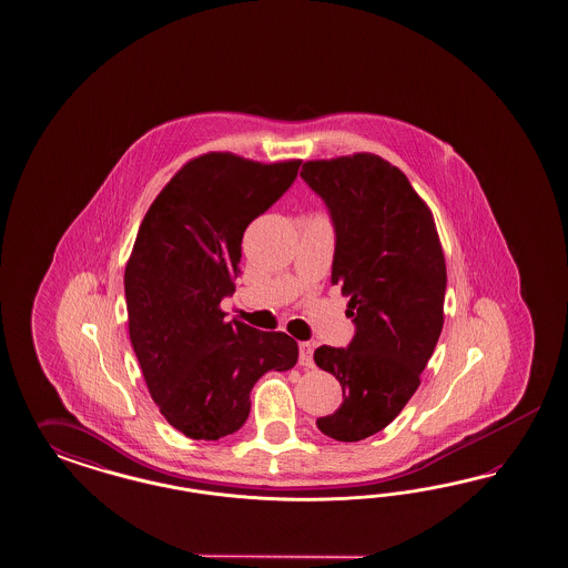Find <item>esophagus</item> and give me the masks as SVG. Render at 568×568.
Segmentation results:
<instances>
[{"mask_svg":"<svg viewBox=\"0 0 568 568\" xmlns=\"http://www.w3.org/2000/svg\"><path fill=\"white\" fill-rule=\"evenodd\" d=\"M300 364L306 366V368L314 366V345L308 344V342L300 344Z\"/></svg>","mask_w":568,"mask_h":568,"instance_id":"esophagus-1","label":"esophagus"}]
</instances>
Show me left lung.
Instances as JSON below:
<instances>
[{
  "label": "left lung",
  "instance_id": "left-lung-1",
  "mask_svg": "<svg viewBox=\"0 0 568 568\" xmlns=\"http://www.w3.org/2000/svg\"><path fill=\"white\" fill-rule=\"evenodd\" d=\"M300 174L331 210V283L349 297L345 314L356 323L347 347L314 352L344 389L342 406L316 427L361 442L385 429L420 385L444 327V247L427 202L381 155L308 160Z\"/></svg>",
  "mask_w": 568,
  "mask_h": 568
}]
</instances>
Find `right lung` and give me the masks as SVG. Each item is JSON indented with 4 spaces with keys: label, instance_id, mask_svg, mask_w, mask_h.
<instances>
[{
    "label": "right lung",
    "instance_id": "1",
    "mask_svg": "<svg viewBox=\"0 0 568 568\" xmlns=\"http://www.w3.org/2000/svg\"><path fill=\"white\" fill-rule=\"evenodd\" d=\"M300 164L197 155L139 226L124 268L129 337L155 406L190 439L240 430L256 381L297 362L295 339L226 323L221 300L235 292L247 224L290 190Z\"/></svg>",
    "mask_w": 568,
    "mask_h": 568
}]
</instances>
